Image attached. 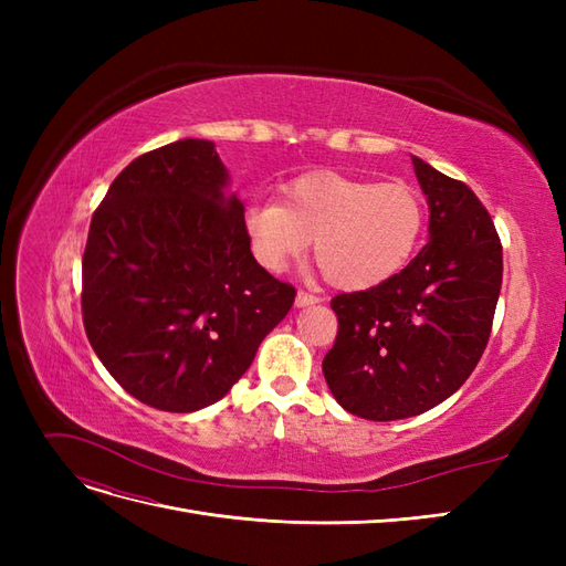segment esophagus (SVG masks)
Returning <instances> with one entry per match:
<instances>
[{
  "label": "esophagus",
  "mask_w": 566,
  "mask_h": 566,
  "mask_svg": "<svg viewBox=\"0 0 566 566\" xmlns=\"http://www.w3.org/2000/svg\"><path fill=\"white\" fill-rule=\"evenodd\" d=\"M316 302H321V297L314 295V293H306V290H300L297 297H295L297 306H310V304H316Z\"/></svg>",
  "instance_id": "1"
}]
</instances>
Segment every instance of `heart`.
<instances>
[{
  "label": "heart",
  "instance_id": "1",
  "mask_svg": "<svg viewBox=\"0 0 566 566\" xmlns=\"http://www.w3.org/2000/svg\"><path fill=\"white\" fill-rule=\"evenodd\" d=\"M424 202L406 181L375 184L331 169L283 186L281 200H254L245 235L254 260L281 273L314 241V260L337 290H370L413 260L424 231Z\"/></svg>",
  "mask_w": 566,
  "mask_h": 566
}]
</instances>
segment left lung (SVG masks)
Masks as SVG:
<instances>
[{
	"label": "left lung",
	"mask_w": 566,
	"mask_h": 566,
	"mask_svg": "<svg viewBox=\"0 0 566 566\" xmlns=\"http://www.w3.org/2000/svg\"><path fill=\"white\" fill-rule=\"evenodd\" d=\"M430 205V243L397 276L331 306L337 337L323 375L337 403L401 420L449 399L482 358L503 283V245L468 184L413 158Z\"/></svg>",
	"instance_id": "8db88e82"
}]
</instances>
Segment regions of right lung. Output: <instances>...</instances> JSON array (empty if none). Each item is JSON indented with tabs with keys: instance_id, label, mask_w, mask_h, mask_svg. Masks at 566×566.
Masks as SVG:
<instances>
[{
	"instance_id": "obj_1",
	"label": "right lung",
	"mask_w": 566,
	"mask_h": 566,
	"mask_svg": "<svg viewBox=\"0 0 566 566\" xmlns=\"http://www.w3.org/2000/svg\"><path fill=\"white\" fill-rule=\"evenodd\" d=\"M227 181L212 142L144 153L101 200L82 256L96 356L134 399L169 413L224 397L297 295L252 256Z\"/></svg>"
}]
</instances>
